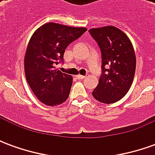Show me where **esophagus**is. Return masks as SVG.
<instances>
[{
  "instance_id": "34e87169",
  "label": "esophagus",
  "mask_w": 155,
  "mask_h": 155,
  "mask_svg": "<svg viewBox=\"0 0 155 155\" xmlns=\"http://www.w3.org/2000/svg\"><path fill=\"white\" fill-rule=\"evenodd\" d=\"M76 78L79 79V80H82V79H84L85 76L84 75H81V74H78V75H76Z\"/></svg>"
}]
</instances>
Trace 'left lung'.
<instances>
[{
    "mask_svg": "<svg viewBox=\"0 0 155 155\" xmlns=\"http://www.w3.org/2000/svg\"><path fill=\"white\" fill-rule=\"evenodd\" d=\"M89 32L101 48L103 71L92 94L101 103L113 104L128 93L133 83L136 67L133 45L125 33L113 25Z\"/></svg>",
    "mask_w": 155,
    "mask_h": 155,
    "instance_id": "obj_1",
    "label": "left lung"
}]
</instances>
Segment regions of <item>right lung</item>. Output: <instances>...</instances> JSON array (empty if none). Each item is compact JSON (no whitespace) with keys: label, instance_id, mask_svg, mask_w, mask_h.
<instances>
[{"label":"right lung","instance_id":"obj_1","mask_svg":"<svg viewBox=\"0 0 155 155\" xmlns=\"http://www.w3.org/2000/svg\"><path fill=\"white\" fill-rule=\"evenodd\" d=\"M87 31L54 22L45 23L35 31L29 41L24 58L27 83L39 101L56 106L67 100L73 78L55 69L62 61L64 50Z\"/></svg>","mask_w":155,"mask_h":155}]
</instances>
